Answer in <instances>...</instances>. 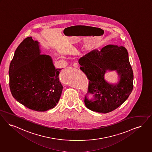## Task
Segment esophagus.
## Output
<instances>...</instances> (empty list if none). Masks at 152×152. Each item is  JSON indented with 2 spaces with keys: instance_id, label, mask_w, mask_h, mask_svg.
Masks as SVG:
<instances>
[{
  "instance_id": "obj_1",
  "label": "esophagus",
  "mask_w": 152,
  "mask_h": 152,
  "mask_svg": "<svg viewBox=\"0 0 152 152\" xmlns=\"http://www.w3.org/2000/svg\"><path fill=\"white\" fill-rule=\"evenodd\" d=\"M73 67L74 68H79V65L77 63H73Z\"/></svg>"
}]
</instances>
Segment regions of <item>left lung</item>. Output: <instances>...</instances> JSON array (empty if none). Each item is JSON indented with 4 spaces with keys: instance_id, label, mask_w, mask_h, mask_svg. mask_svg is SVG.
<instances>
[{
    "instance_id": "8db88e82",
    "label": "left lung",
    "mask_w": 152,
    "mask_h": 152,
    "mask_svg": "<svg viewBox=\"0 0 152 152\" xmlns=\"http://www.w3.org/2000/svg\"><path fill=\"white\" fill-rule=\"evenodd\" d=\"M79 63L89 80L84 102L91 111L111 112L125 102L132 91L134 74L124 47L109 45L101 50H94L81 57ZM107 70L117 71L120 78L117 84L111 85L104 79ZM89 94L93 99L88 98Z\"/></svg>"
}]
</instances>
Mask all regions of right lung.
<instances>
[{"instance_id": "obj_1", "label": "right lung", "mask_w": 152, "mask_h": 152, "mask_svg": "<svg viewBox=\"0 0 152 152\" xmlns=\"http://www.w3.org/2000/svg\"><path fill=\"white\" fill-rule=\"evenodd\" d=\"M39 42L26 38L16 50L9 68L12 96L29 109H53L61 97V69H55L49 55L40 54Z\"/></svg>"}]
</instances>
